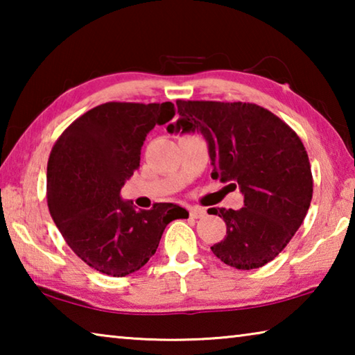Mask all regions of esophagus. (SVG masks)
I'll list each match as a JSON object with an SVG mask.
<instances>
[{
    "label": "esophagus",
    "instance_id": "1",
    "mask_svg": "<svg viewBox=\"0 0 355 355\" xmlns=\"http://www.w3.org/2000/svg\"><path fill=\"white\" fill-rule=\"evenodd\" d=\"M189 214H191V218H194V219L205 218L207 209L205 208H200V207H191L189 208Z\"/></svg>",
    "mask_w": 355,
    "mask_h": 355
}]
</instances>
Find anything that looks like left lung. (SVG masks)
<instances>
[{
    "label": "left lung",
    "mask_w": 355,
    "mask_h": 355,
    "mask_svg": "<svg viewBox=\"0 0 355 355\" xmlns=\"http://www.w3.org/2000/svg\"><path fill=\"white\" fill-rule=\"evenodd\" d=\"M180 119L169 133H200L208 144L211 177L232 182L244 208H209L227 225L211 250L236 269L261 268L286 248L313 196L309 155L299 136L271 111L254 103L177 100Z\"/></svg>",
    "instance_id": "8db88e82"
}]
</instances>
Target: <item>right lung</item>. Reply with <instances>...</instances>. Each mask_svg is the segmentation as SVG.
Segmentation results:
<instances>
[{
	"label": "right lung",
	"instance_id": "add662e5",
	"mask_svg": "<svg viewBox=\"0 0 355 355\" xmlns=\"http://www.w3.org/2000/svg\"><path fill=\"white\" fill-rule=\"evenodd\" d=\"M175 116L166 103L100 105L59 136L46 167V202L70 249L106 275L125 277L155 255L164 228L189 213L173 203L136 211L120 189L139 169L141 148L155 125Z\"/></svg>",
	"mask_w": 355,
	"mask_h": 355
}]
</instances>
